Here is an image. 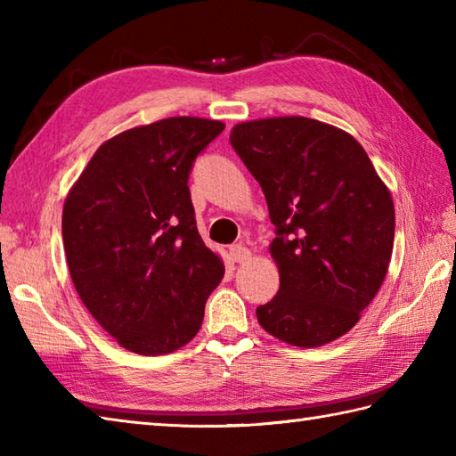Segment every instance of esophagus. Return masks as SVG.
Here are the masks:
<instances>
[{"mask_svg": "<svg viewBox=\"0 0 456 456\" xmlns=\"http://www.w3.org/2000/svg\"><path fill=\"white\" fill-rule=\"evenodd\" d=\"M229 258L233 260V263L243 265L250 258V250L243 245H233V247H229Z\"/></svg>", "mask_w": 456, "mask_h": 456, "instance_id": "34e87169", "label": "esophagus"}]
</instances>
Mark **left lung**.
Here are the masks:
<instances>
[{
	"mask_svg": "<svg viewBox=\"0 0 456 456\" xmlns=\"http://www.w3.org/2000/svg\"><path fill=\"white\" fill-rule=\"evenodd\" d=\"M233 149L265 191L280 289L256 307L265 331L314 348L358 323L380 289L394 248L388 186L353 134L317 119L235 125Z\"/></svg>",
	"mask_w": 456,
	"mask_h": 456,
	"instance_id": "1",
	"label": "left lung"
}]
</instances>
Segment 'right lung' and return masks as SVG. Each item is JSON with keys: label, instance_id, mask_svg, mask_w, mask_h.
<instances>
[{"label": "right lung", "instance_id": "right-lung-1", "mask_svg": "<svg viewBox=\"0 0 456 456\" xmlns=\"http://www.w3.org/2000/svg\"><path fill=\"white\" fill-rule=\"evenodd\" d=\"M223 129L216 119L168 118L123 131L94 152L64 200L76 292L131 353L188 345L225 274L198 233L188 188L193 160Z\"/></svg>", "mask_w": 456, "mask_h": 456}]
</instances>
